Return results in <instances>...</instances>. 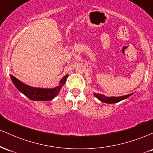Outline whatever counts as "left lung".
<instances>
[{
    "instance_id": "1",
    "label": "left lung",
    "mask_w": 153,
    "mask_h": 153,
    "mask_svg": "<svg viewBox=\"0 0 153 153\" xmlns=\"http://www.w3.org/2000/svg\"><path fill=\"white\" fill-rule=\"evenodd\" d=\"M133 95V93L128 94V95L121 96V97H106L103 95H101V94H97V93H94V96L97 97V99L100 100L101 102H105V103L108 104H113L116 103V102H120V101L126 99L127 97Z\"/></svg>"
}]
</instances>
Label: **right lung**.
Instances as JSON below:
<instances>
[{
	"label": "right lung",
	"instance_id": "obj_1",
	"mask_svg": "<svg viewBox=\"0 0 153 153\" xmlns=\"http://www.w3.org/2000/svg\"><path fill=\"white\" fill-rule=\"evenodd\" d=\"M13 85L16 89L26 97L33 101H48L51 100L57 96L60 90L66 83V79L68 76V74L65 75L61 79L59 85L53 88H42V87H33L22 82L16 77L10 75Z\"/></svg>",
	"mask_w": 153,
	"mask_h": 153
}]
</instances>
